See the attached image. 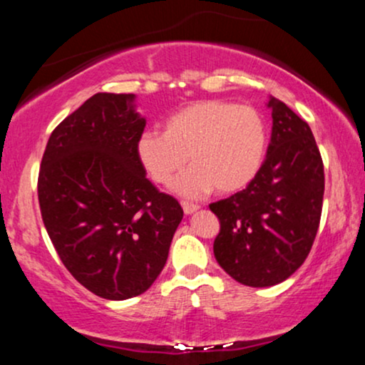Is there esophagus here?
<instances>
[{"mask_svg":"<svg viewBox=\"0 0 365 365\" xmlns=\"http://www.w3.org/2000/svg\"><path fill=\"white\" fill-rule=\"evenodd\" d=\"M182 207H183V212H185V215H194L197 209H199L197 204H192V202H182Z\"/></svg>","mask_w":365,"mask_h":365,"instance_id":"obj_1","label":"esophagus"}]
</instances>
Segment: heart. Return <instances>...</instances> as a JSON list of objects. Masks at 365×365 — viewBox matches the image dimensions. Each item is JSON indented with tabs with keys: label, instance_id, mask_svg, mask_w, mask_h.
I'll use <instances>...</instances> for the list:
<instances>
[{
	"label": "heart",
	"instance_id": "b5f03b06",
	"mask_svg": "<svg viewBox=\"0 0 365 365\" xmlns=\"http://www.w3.org/2000/svg\"><path fill=\"white\" fill-rule=\"evenodd\" d=\"M267 150V127L255 108L228 101H199L171 115L165 133L145 132L137 154L156 183H170L185 166L192 168L175 180L173 192L197 199L212 188L235 194L261 170Z\"/></svg>",
	"mask_w": 365,
	"mask_h": 365
}]
</instances>
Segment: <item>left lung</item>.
I'll list each match as a JSON object with an SVG mask.
<instances>
[{"mask_svg":"<svg viewBox=\"0 0 365 365\" xmlns=\"http://www.w3.org/2000/svg\"><path fill=\"white\" fill-rule=\"evenodd\" d=\"M271 142L244 190L212 202L221 230L217 264L247 287L284 282L302 266L319 228L324 168L312 130L287 104L269 98Z\"/></svg>","mask_w":365,"mask_h":365,"instance_id":"obj_1","label":"left lung"}]
</instances>
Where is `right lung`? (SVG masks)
Here are the masks:
<instances>
[{
	"label": "right lung",
	"instance_id": "1",
	"mask_svg": "<svg viewBox=\"0 0 365 365\" xmlns=\"http://www.w3.org/2000/svg\"><path fill=\"white\" fill-rule=\"evenodd\" d=\"M135 94L98 92L53 130L37 194L48 235L78 283L108 300L156 282L183 217L145 177Z\"/></svg>",
	"mask_w": 365,
	"mask_h": 365
}]
</instances>
